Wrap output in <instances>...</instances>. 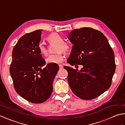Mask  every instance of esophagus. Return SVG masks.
I'll list each match as a JSON object with an SVG mask.
<instances>
[{
    "label": "esophagus",
    "mask_w": 125,
    "mask_h": 125,
    "mask_svg": "<svg viewBox=\"0 0 125 125\" xmlns=\"http://www.w3.org/2000/svg\"><path fill=\"white\" fill-rule=\"evenodd\" d=\"M58 66H59L60 69H62V68H63V65L62 64H59V65H58Z\"/></svg>",
    "instance_id": "1"
}]
</instances>
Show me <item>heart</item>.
Wrapping results in <instances>:
<instances>
[{"label": "heart", "instance_id": "obj_1", "mask_svg": "<svg viewBox=\"0 0 125 125\" xmlns=\"http://www.w3.org/2000/svg\"><path fill=\"white\" fill-rule=\"evenodd\" d=\"M47 39L50 42L57 44L55 52H57L49 55L46 59V62L48 63H55V64L61 63L64 59V56L61 51L64 52H69L71 48V46L67 42H65L64 38L60 34L57 33L50 34L48 36ZM38 49L41 55L44 56L47 55V50L44 42L42 41L39 42Z\"/></svg>", "mask_w": 125, "mask_h": 125}]
</instances>
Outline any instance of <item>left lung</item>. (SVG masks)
I'll list each match as a JSON object with an SVG mask.
<instances>
[{"label":"left lung","instance_id":"left-lung-1","mask_svg":"<svg viewBox=\"0 0 125 125\" xmlns=\"http://www.w3.org/2000/svg\"><path fill=\"white\" fill-rule=\"evenodd\" d=\"M68 38L73 46L67 60L78 69L64 66L73 93L84 100L99 96L110 88L115 70L114 52L107 38L100 31L90 27L74 30Z\"/></svg>","mask_w":125,"mask_h":125}]
</instances>
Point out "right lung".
Masks as SVG:
<instances>
[{
  "mask_svg": "<svg viewBox=\"0 0 125 125\" xmlns=\"http://www.w3.org/2000/svg\"><path fill=\"white\" fill-rule=\"evenodd\" d=\"M36 30L23 35L13 48L10 72L15 90L30 102H44L52 92V83L59 69L58 64L49 63L38 49L41 31Z\"/></svg>",
  "mask_w": 125,
  "mask_h": 125,
  "instance_id": "1",
  "label": "right lung"
}]
</instances>
